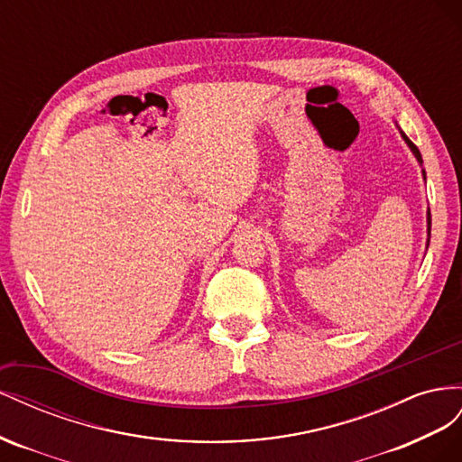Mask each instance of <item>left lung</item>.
I'll return each instance as SVG.
<instances>
[{
    "mask_svg": "<svg viewBox=\"0 0 462 462\" xmlns=\"http://www.w3.org/2000/svg\"><path fill=\"white\" fill-rule=\"evenodd\" d=\"M404 137V141L408 143V147H411L412 149V152L416 154V158H418V162L421 164V154H420V151H418V147H416V144L411 141V139H408L406 135H402ZM424 178H426V174H424ZM431 232V215H430V210H428V234Z\"/></svg>",
    "mask_w": 462,
    "mask_h": 462,
    "instance_id": "obj_1",
    "label": "left lung"
}]
</instances>
